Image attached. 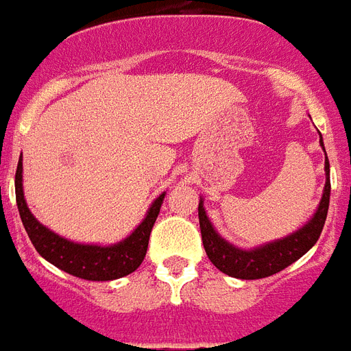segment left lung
I'll use <instances>...</instances> for the list:
<instances>
[{
  "label": "left lung",
  "mask_w": 351,
  "mask_h": 351,
  "mask_svg": "<svg viewBox=\"0 0 351 351\" xmlns=\"http://www.w3.org/2000/svg\"><path fill=\"white\" fill-rule=\"evenodd\" d=\"M319 144L324 147L322 140H319ZM329 194H331V181H329V160H327L326 153V186H324V194H322L318 209L312 215L311 221L306 222L303 228L286 235L282 239L265 243L262 247L250 250L237 249L234 245H230L226 239H222L221 235L217 234V230L213 228V224H211L209 217L206 215V209H204V202L200 200L198 219H200L202 241H204L207 258L211 260L217 269H221L222 273H226L230 277L243 278V280H254V278H265L275 275L278 271H282L284 267H288L290 263L299 260L314 247V243L318 241L327 219Z\"/></svg>",
  "instance_id": "8db88e82"
}]
</instances>
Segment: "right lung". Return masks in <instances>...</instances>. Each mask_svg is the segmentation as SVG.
<instances>
[{
    "label": "right lung",
    "mask_w": 351,
    "mask_h": 351,
    "mask_svg": "<svg viewBox=\"0 0 351 351\" xmlns=\"http://www.w3.org/2000/svg\"><path fill=\"white\" fill-rule=\"evenodd\" d=\"M14 189H16V206L20 211V219L37 252L61 271H65L73 277L86 278V280H114L140 267L147 252L151 228L157 221L158 211L165 200V193H162L151 204L145 219L129 237H125L116 245L101 247V245L69 241L43 226L33 217L25 204L24 189H22V158L18 160Z\"/></svg>",
    "instance_id": "right-lung-1"
}]
</instances>
